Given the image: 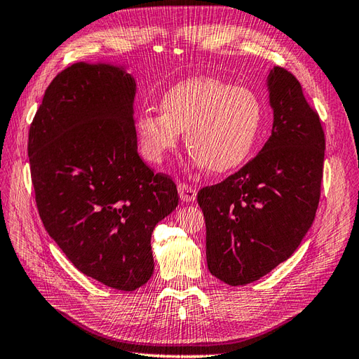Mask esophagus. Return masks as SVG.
<instances>
[{
  "label": "esophagus",
  "instance_id": "obj_1",
  "mask_svg": "<svg viewBox=\"0 0 359 359\" xmlns=\"http://www.w3.org/2000/svg\"><path fill=\"white\" fill-rule=\"evenodd\" d=\"M177 189H179V196H180V198H182V201L192 203L194 200H196V196H197L196 189H194V188L189 187V185H187V183H179Z\"/></svg>",
  "mask_w": 359,
  "mask_h": 359
}]
</instances>
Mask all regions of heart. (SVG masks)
Wrapping results in <instances>:
<instances>
[{
	"label": "heart",
	"mask_w": 359,
	"mask_h": 359,
	"mask_svg": "<svg viewBox=\"0 0 359 359\" xmlns=\"http://www.w3.org/2000/svg\"><path fill=\"white\" fill-rule=\"evenodd\" d=\"M263 116V102L251 88L191 78L162 95L161 112L142 109L135 129L142 156L151 163L176 150L185 132L192 165L225 172L251 156Z\"/></svg>",
	"instance_id": "b5f03b06"
}]
</instances>
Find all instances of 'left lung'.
Masks as SVG:
<instances>
[{
	"mask_svg": "<svg viewBox=\"0 0 359 359\" xmlns=\"http://www.w3.org/2000/svg\"><path fill=\"white\" fill-rule=\"evenodd\" d=\"M273 123L257 156L198 192L206 221V259L230 285L257 281L287 260L310 230L320 198L325 134L290 72L266 78Z\"/></svg>",
	"mask_w": 359,
	"mask_h": 359,
	"instance_id": "8db88e82",
	"label": "left lung"
}]
</instances>
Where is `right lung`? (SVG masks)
<instances>
[{
    "mask_svg": "<svg viewBox=\"0 0 359 359\" xmlns=\"http://www.w3.org/2000/svg\"><path fill=\"white\" fill-rule=\"evenodd\" d=\"M125 65H72L45 91L29 128L39 215L84 275L132 292L153 273L151 233L177 188L138 155L135 78Z\"/></svg>",
    "mask_w": 359,
    "mask_h": 359,
    "instance_id": "right-lung-1",
    "label": "right lung"
}]
</instances>
